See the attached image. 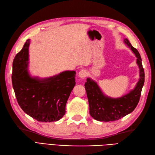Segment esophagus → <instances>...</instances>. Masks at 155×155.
Here are the masks:
<instances>
[{
    "instance_id": "1",
    "label": "esophagus",
    "mask_w": 155,
    "mask_h": 155,
    "mask_svg": "<svg viewBox=\"0 0 155 155\" xmlns=\"http://www.w3.org/2000/svg\"><path fill=\"white\" fill-rule=\"evenodd\" d=\"M87 74H88V73H87V71L85 69H82L80 71V72L78 73L79 77H81L82 78L86 77L87 76Z\"/></svg>"
}]
</instances>
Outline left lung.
<instances>
[{"instance_id": "1", "label": "left lung", "mask_w": 155, "mask_h": 155, "mask_svg": "<svg viewBox=\"0 0 155 155\" xmlns=\"http://www.w3.org/2000/svg\"><path fill=\"white\" fill-rule=\"evenodd\" d=\"M124 42L137 58L136 63L140 69V79L134 89L128 94L118 98H111L105 96L96 82L90 78H87L84 86L89 103L90 114L96 120H118L132 113L140 101L145 81L141 58L137 49L132 46L128 39L125 38Z\"/></svg>"}]
</instances>
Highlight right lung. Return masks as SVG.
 Here are the masks:
<instances>
[{"mask_svg": "<svg viewBox=\"0 0 155 155\" xmlns=\"http://www.w3.org/2000/svg\"><path fill=\"white\" fill-rule=\"evenodd\" d=\"M30 40L25 43L13 61L12 81L19 105L39 122L58 121L65 113V105L75 86L74 71L40 79L28 73Z\"/></svg>", "mask_w": 155, "mask_h": 155, "instance_id": "1", "label": "right lung"}]
</instances>
